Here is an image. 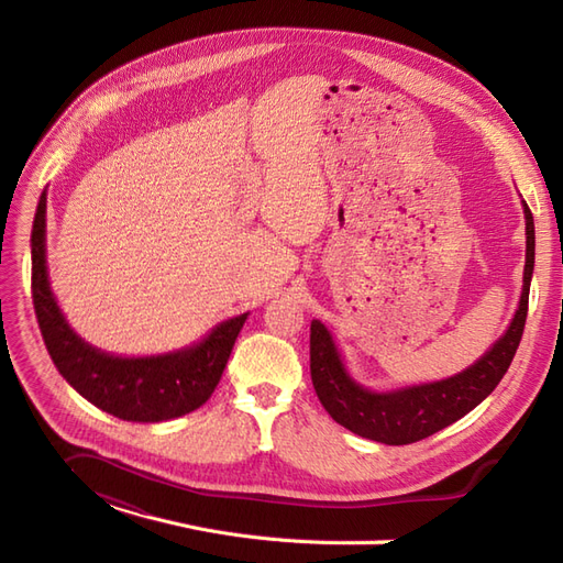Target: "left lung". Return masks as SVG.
Instances as JSON below:
<instances>
[{
	"mask_svg": "<svg viewBox=\"0 0 563 563\" xmlns=\"http://www.w3.org/2000/svg\"><path fill=\"white\" fill-rule=\"evenodd\" d=\"M526 216V267L519 310L500 340H496L479 362L453 378L401 387L395 391H371L354 383L340 360L331 333L321 321L310 327V373L321 406L329 416L350 432L380 441L389 446L413 444L424 437L449 428L451 422L467 416L479 406L512 364L523 323L528 314V291H531L536 263V228L533 213L523 201Z\"/></svg>",
	"mask_w": 563,
	"mask_h": 563,
	"instance_id": "8db88e82",
	"label": "left lung"
}]
</instances>
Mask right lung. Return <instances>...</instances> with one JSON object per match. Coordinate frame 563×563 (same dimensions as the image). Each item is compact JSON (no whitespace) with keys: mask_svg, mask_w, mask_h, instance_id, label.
<instances>
[{"mask_svg":"<svg viewBox=\"0 0 563 563\" xmlns=\"http://www.w3.org/2000/svg\"><path fill=\"white\" fill-rule=\"evenodd\" d=\"M32 305L44 345L60 376L106 413L133 422H162L195 411L223 376L246 314L232 317L201 340L157 356H114L91 347L67 327L46 275V192L32 223Z\"/></svg>","mask_w":563,"mask_h":563,"instance_id":"1","label":"right lung"}]
</instances>
